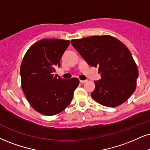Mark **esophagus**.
<instances>
[{
  "label": "esophagus",
  "mask_w": 150,
  "mask_h": 150,
  "mask_svg": "<svg viewBox=\"0 0 150 150\" xmlns=\"http://www.w3.org/2000/svg\"><path fill=\"white\" fill-rule=\"evenodd\" d=\"M86 82V80H80L81 83H84Z\"/></svg>",
  "instance_id": "esophagus-1"
}]
</instances>
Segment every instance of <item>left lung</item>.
Segmentation results:
<instances>
[{"instance_id": "1", "label": "left lung", "mask_w": 150, "mask_h": 150, "mask_svg": "<svg viewBox=\"0 0 150 150\" xmlns=\"http://www.w3.org/2000/svg\"><path fill=\"white\" fill-rule=\"evenodd\" d=\"M87 63L99 67L101 79L95 81L92 97L103 106L116 107L134 93L138 76L137 65L126 46L110 35L92 36L71 41Z\"/></svg>"}]
</instances>
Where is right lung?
Masks as SVG:
<instances>
[{
  "label": "right lung",
  "instance_id": "right-lung-1",
  "mask_svg": "<svg viewBox=\"0 0 150 150\" xmlns=\"http://www.w3.org/2000/svg\"><path fill=\"white\" fill-rule=\"evenodd\" d=\"M70 42L43 39L29 48L20 67L21 88L30 106L45 115L62 112L71 103L79 84L76 78L62 79L54 75Z\"/></svg>",
  "mask_w": 150,
  "mask_h": 150
}]
</instances>
